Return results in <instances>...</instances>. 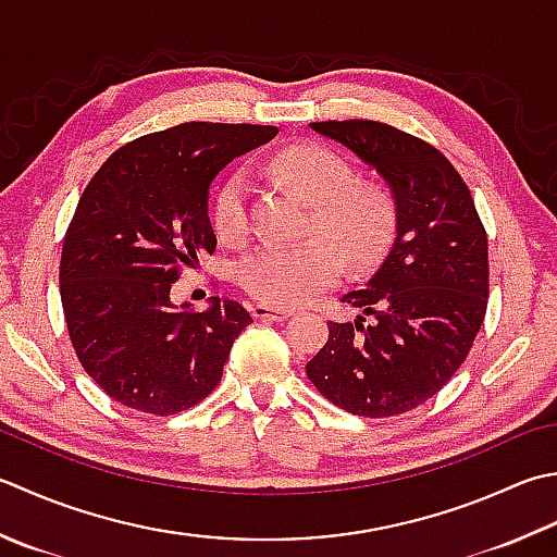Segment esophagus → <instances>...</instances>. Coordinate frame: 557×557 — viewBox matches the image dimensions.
Returning <instances> with one entry per match:
<instances>
[{"instance_id":"1","label":"esophagus","mask_w":557,"mask_h":557,"mask_svg":"<svg viewBox=\"0 0 557 557\" xmlns=\"http://www.w3.org/2000/svg\"><path fill=\"white\" fill-rule=\"evenodd\" d=\"M250 313H253V319L258 321H285L294 313L292 309H280V307H270V304L258 301L250 307Z\"/></svg>"}]
</instances>
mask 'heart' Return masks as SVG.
Masks as SVG:
<instances>
[{
  "mask_svg": "<svg viewBox=\"0 0 557 557\" xmlns=\"http://www.w3.org/2000/svg\"><path fill=\"white\" fill-rule=\"evenodd\" d=\"M280 181L313 205V226L332 238L299 244H260L238 263V282L270 307H297L341 275L342 250L352 268H367L386 253L396 232L394 198L374 183H355V173L335 151L294 145L272 159ZM212 226L224 244L246 236L248 207L244 173H228L212 200Z\"/></svg>",
  "mask_w": 557,
  "mask_h": 557,
  "instance_id": "b5f03b06",
  "label": "heart"
}]
</instances>
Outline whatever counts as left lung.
<instances>
[{
  "label": "left lung",
  "mask_w": 557,
  "mask_h": 557,
  "mask_svg": "<svg viewBox=\"0 0 557 557\" xmlns=\"http://www.w3.org/2000/svg\"><path fill=\"white\" fill-rule=\"evenodd\" d=\"M311 129L388 183L396 238L367 289L343 297L362 313L329 323L307 376L352 416H400L437 396L471 352L487 309V234L459 171L424 139L376 120Z\"/></svg>",
  "instance_id": "8db88e82"
}]
</instances>
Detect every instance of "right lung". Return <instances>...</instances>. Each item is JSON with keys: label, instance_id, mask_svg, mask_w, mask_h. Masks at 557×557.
Segmentation results:
<instances>
[{"label": "right lung", "instance_id": "right-lung-1", "mask_svg": "<svg viewBox=\"0 0 557 557\" xmlns=\"http://www.w3.org/2000/svg\"><path fill=\"white\" fill-rule=\"evenodd\" d=\"M275 135L272 125L183 123L127 141L84 188L62 246L60 297L84 372L120 406L166 418L220 384L253 319L220 297L200 313L176 307L171 285L216 246L207 216L216 173Z\"/></svg>", "mask_w": 557, "mask_h": 557}]
</instances>
